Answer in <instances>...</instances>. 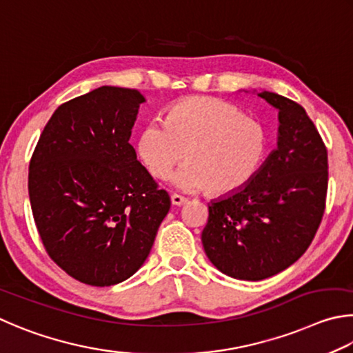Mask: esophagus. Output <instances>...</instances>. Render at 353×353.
Instances as JSON below:
<instances>
[{"instance_id": "esophagus-1", "label": "esophagus", "mask_w": 353, "mask_h": 353, "mask_svg": "<svg viewBox=\"0 0 353 353\" xmlns=\"http://www.w3.org/2000/svg\"><path fill=\"white\" fill-rule=\"evenodd\" d=\"M170 201H172V205L173 206H183V205H186V203L189 201L186 196H181V195H178V194H173L172 196H170Z\"/></svg>"}]
</instances>
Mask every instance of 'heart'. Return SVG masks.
Returning <instances> with one entry per match:
<instances>
[{
	"instance_id": "b5f03b06",
	"label": "heart",
	"mask_w": 353,
	"mask_h": 353,
	"mask_svg": "<svg viewBox=\"0 0 353 353\" xmlns=\"http://www.w3.org/2000/svg\"><path fill=\"white\" fill-rule=\"evenodd\" d=\"M267 152L268 132L261 121L231 102L206 96L173 103L164 123H147L138 139L139 158L154 178L167 180L186 157L175 186L215 195L250 184Z\"/></svg>"
}]
</instances>
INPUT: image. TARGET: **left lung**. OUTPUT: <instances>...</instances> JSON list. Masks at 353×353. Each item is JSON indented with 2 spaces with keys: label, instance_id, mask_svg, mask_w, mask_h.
Here are the masks:
<instances>
[{
  "label": "left lung",
  "instance_id": "obj_1",
  "mask_svg": "<svg viewBox=\"0 0 353 353\" xmlns=\"http://www.w3.org/2000/svg\"><path fill=\"white\" fill-rule=\"evenodd\" d=\"M259 97L279 111L277 148L245 188L209 203L201 232L209 261L226 276L262 281L304 254L325 209L327 148L305 110L276 92Z\"/></svg>",
  "mask_w": 353,
  "mask_h": 353
}]
</instances>
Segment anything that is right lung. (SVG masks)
Masks as SVG:
<instances>
[{"mask_svg":"<svg viewBox=\"0 0 353 353\" xmlns=\"http://www.w3.org/2000/svg\"><path fill=\"white\" fill-rule=\"evenodd\" d=\"M145 97L101 86L54 111L29 163V200L49 257L74 279L110 287L138 271L170 199L128 139Z\"/></svg>","mask_w":353,"mask_h":353,"instance_id":"add662e5","label":"right lung"}]
</instances>
